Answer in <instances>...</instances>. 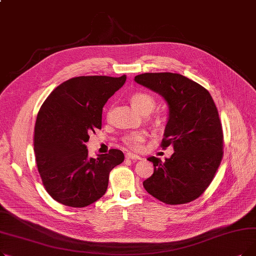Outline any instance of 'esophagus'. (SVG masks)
<instances>
[{"mask_svg": "<svg viewBox=\"0 0 256 256\" xmlns=\"http://www.w3.org/2000/svg\"><path fill=\"white\" fill-rule=\"evenodd\" d=\"M126 160H141V156H139L137 154H126Z\"/></svg>", "mask_w": 256, "mask_h": 256, "instance_id": "1", "label": "esophagus"}]
</instances>
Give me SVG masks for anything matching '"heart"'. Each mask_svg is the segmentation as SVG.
Returning a JSON list of instances; mask_svg holds the SVG:
<instances>
[{
  "label": "heart",
  "mask_w": 256,
  "mask_h": 256,
  "mask_svg": "<svg viewBox=\"0 0 256 256\" xmlns=\"http://www.w3.org/2000/svg\"><path fill=\"white\" fill-rule=\"evenodd\" d=\"M130 100L134 108H135V109L139 111L141 114L144 112L148 114L152 113L156 106L154 98L150 96V94L145 93V92L135 93L132 96ZM143 141H144V136L140 132H132L124 138V143L128 147V148L135 150H138L141 148Z\"/></svg>",
  "instance_id": "1"
}]
</instances>
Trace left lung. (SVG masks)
<instances>
[{
	"instance_id": "left-lung-1",
	"label": "left lung",
	"mask_w": 256,
	"mask_h": 256,
	"mask_svg": "<svg viewBox=\"0 0 256 256\" xmlns=\"http://www.w3.org/2000/svg\"><path fill=\"white\" fill-rule=\"evenodd\" d=\"M135 82L158 93L169 108L160 146L174 152L162 162L156 156L154 174L144 189L167 204L198 198L212 182L223 156V132L217 106L210 92L180 74L146 72Z\"/></svg>"
}]
</instances>
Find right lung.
Segmentation results:
<instances>
[{"label": "right lung", "instance_id": "obj_1", "mask_svg": "<svg viewBox=\"0 0 256 256\" xmlns=\"http://www.w3.org/2000/svg\"><path fill=\"white\" fill-rule=\"evenodd\" d=\"M126 76H76L52 91L37 114L34 152L40 178L52 199L85 208L104 196L111 170L124 162L121 150L89 158V135L102 128V108Z\"/></svg>", "mask_w": 256, "mask_h": 256}]
</instances>
